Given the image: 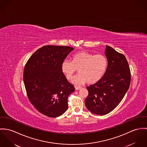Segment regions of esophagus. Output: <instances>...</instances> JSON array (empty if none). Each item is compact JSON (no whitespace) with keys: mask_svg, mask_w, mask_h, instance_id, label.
Wrapping results in <instances>:
<instances>
[{"mask_svg":"<svg viewBox=\"0 0 147 147\" xmlns=\"http://www.w3.org/2000/svg\"><path fill=\"white\" fill-rule=\"evenodd\" d=\"M82 87H79V86H76L75 87V89L76 90H80V89H81Z\"/></svg>","mask_w":147,"mask_h":147,"instance_id":"obj_1","label":"esophagus"}]
</instances>
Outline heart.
Here are the masks:
<instances>
[{
	"label": "heart",
	"instance_id": "heart-1",
	"mask_svg": "<svg viewBox=\"0 0 147 147\" xmlns=\"http://www.w3.org/2000/svg\"><path fill=\"white\" fill-rule=\"evenodd\" d=\"M71 59V62L64 60L61 69L68 80L73 78L77 69H78L80 74L72 81L77 85L86 82L88 84H94L99 81L104 76L108 65L107 59L103 55H94L83 51L75 53Z\"/></svg>",
	"mask_w": 147,
	"mask_h": 147
}]
</instances>
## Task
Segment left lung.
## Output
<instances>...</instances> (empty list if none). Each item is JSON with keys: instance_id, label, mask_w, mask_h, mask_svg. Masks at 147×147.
<instances>
[{"instance_id": "1", "label": "left lung", "mask_w": 147, "mask_h": 147, "mask_svg": "<svg viewBox=\"0 0 147 147\" xmlns=\"http://www.w3.org/2000/svg\"><path fill=\"white\" fill-rule=\"evenodd\" d=\"M105 55L108 66L102 78L87 87L88 95L85 100L87 108L94 114L103 115L114 109L128 91L130 70L125 56L106 46Z\"/></svg>"}]
</instances>
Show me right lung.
I'll return each mask as SVG.
<instances>
[{
    "mask_svg": "<svg viewBox=\"0 0 147 147\" xmlns=\"http://www.w3.org/2000/svg\"><path fill=\"white\" fill-rule=\"evenodd\" d=\"M74 49L46 46L36 50L27 61L24 83L30 101L42 114L57 117L67 109V98L75 88L61 69L62 62Z\"/></svg>",
    "mask_w": 147,
    "mask_h": 147,
    "instance_id": "right-lung-1",
    "label": "right lung"
}]
</instances>
